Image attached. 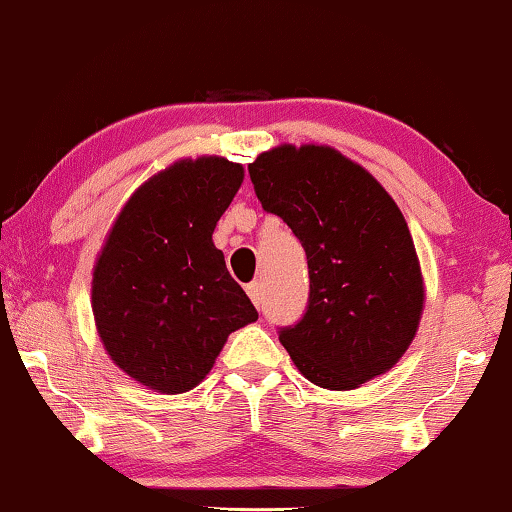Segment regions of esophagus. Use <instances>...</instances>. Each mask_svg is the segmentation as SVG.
I'll list each match as a JSON object with an SVG mask.
<instances>
[{
	"mask_svg": "<svg viewBox=\"0 0 512 512\" xmlns=\"http://www.w3.org/2000/svg\"><path fill=\"white\" fill-rule=\"evenodd\" d=\"M247 295L251 297V302H254L256 306H261V304H263V288H261V283H258V281L249 283V286H247Z\"/></svg>",
	"mask_w": 512,
	"mask_h": 512,
	"instance_id": "34e87169",
	"label": "esophagus"
}]
</instances>
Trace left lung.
Returning <instances> with one entry per match:
<instances>
[{
  "instance_id": "1",
  "label": "left lung",
  "mask_w": 512,
  "mask_h": 512,
  "mask_svg": "<svg viewBox=\"0 0 512 512\" xmlns=\"http://www.w3.org/2000/svg\"><path fill=\"white\" fill-rule=\"evenodd\" d=\"M263 210L281 217L309 263V304L279 341L322 389H355L410 348L423 279L403 212L329 146H279L249 164Z\"/></svg>"
}]
</instances>
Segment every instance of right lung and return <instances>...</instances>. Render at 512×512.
<instances>
[{
  "label": "right lung",
  "mask_w": 512,
  "mask_h": 512,
  "mask_svg": "<svg viewBox=\"0 0 512 512\" xmlns=\"http://www.w3.org/2000/svg\"><path fill=\"white\" fill-rule=\"evenodd\" d=\"M242 178L224 157L180 160L130 196L102 247L91 295L98 334L146 387H196L229 334L258 318L212 245Z\"/></svg>",
  "instance_id": "obj_1"
}]
</instances>
